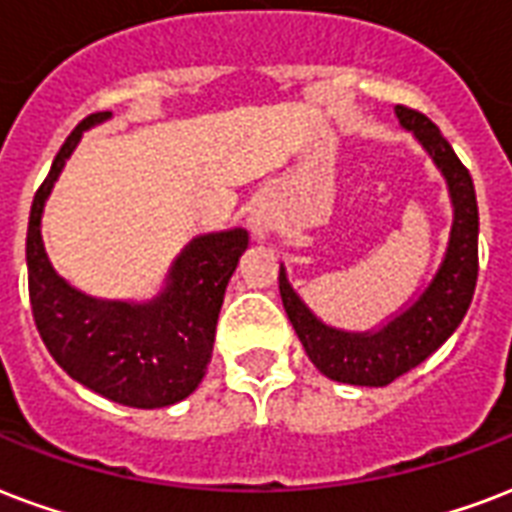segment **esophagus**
Returning a JSON list of instances; mask_svg holds the SVG:
<instances>
[{
	"instance_id": "obj_1",
	"label": "esophagus",
	"mask_w": 512,
	"mask_h": 512,
	"mask_svg": "<svg viewBox=\"0 0 512 512\" xmlns=\"http://www.w3.org/2000/svg\"><path fill=\"white\" fill-rule=\"evenodd\" d=\"M249 230H252V236H255L257 241L268 239V233L273 230L271 212H265V209H252V214H249Z\"/></svg>"
}]
</instances>
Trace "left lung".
Here are the masks:
<instances>
[{
  "mask_svg": "<svg viewBox=\"0 0 512 512\" xmlns=\"http://www.w3.org/2000/svg\"><path fill=\"white\" fill-rule=\"evenodd\" d=\"M395 112L400 126L413 131L440 174L446 177L448 195L454 204L446 257L438 273L432 276V282L411 306H405L378 330L346 333L327 327L322 319L314 317L311 308L287 282L284 265L279 268L284 311L306 349L308 360L317 365L319 373L341 384L386 386L421 365L462 325L478 282V201H475L473 177L427 115L403 104L395 107Z\"/></svg>",
  "mask_w": 512,
  "mask_h": 512,
  "instance_id": "left-lung-1",
  "label": "left lung"
}]
</instances>
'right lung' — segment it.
Returning a JSON list of instances; mask_svg holds the SVG:
<instances>
[{"label":"right lung","mask_w":512,"mask_h":512,"mask_svg":"<svg viewBox=\"0 0 512 512\" xmlns=\"http://www.w3.org/2000/svg\"><path fill=\"white\" fill-rule=\"evenodd\" d=\"M112 112L88 115L66 136L29 214L26 265L31 314L61 368L112 403L166 408L201 384L212 360L222 298L249 244L244 228L206 233L174 260L166 287L147 303L99 300L66 284L42 244V209L83 131Z\"/></svg>","instance_id":"obj_1"}]
</instances>
